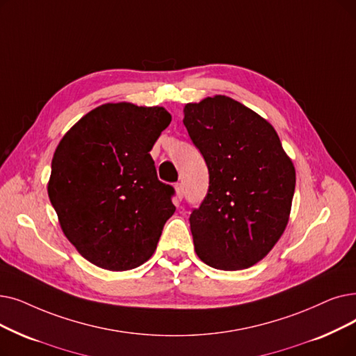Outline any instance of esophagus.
Wrapping results in <instances>:
<instances>
[{
	"mask_svg": "<svg viewBox=\"0 0 356 356\" xmlns=\"http://www.w3.org/2000/svg\"><path fill=\"white\" fill-rule=\"evenodd\" d=\"M175 189H176V202L179 204L180 202V200L183 199V186H181V184L180 183H177L176 184V186H175Z\"/></svg>",
	"mask_w": 356,
	"mask_h": 356,
	"instance_id": "1",
	"label": "esophagus"
}]
</instances>
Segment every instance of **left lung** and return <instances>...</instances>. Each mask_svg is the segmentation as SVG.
Wrapping results in <instances>:
<instances>
[{"label": "left lung", "instance_id": "obj_1", "mask_svg": "<svg viewBox=\"0 0 356 356\" xmlns=\"http://www.w3.org/2000/svg\"><path fill=\"white\" fill-rule=\"evenodd\" d=\"M183 113L209 172L207 197L189 220L195 252L215 269L250 268L284 234L296 167L270 123L240 102L216 95Z\"/></svg>", "mask_w": 356, "mask_h": 356}]
</instances>
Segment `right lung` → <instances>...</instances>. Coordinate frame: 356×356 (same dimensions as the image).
<instances>
[{
    "label": "right lung",
    "mask_w": 356,
    "mask_h": 356,
    "mask_svg": "<svg viewBox=\"0 0 356 356\" xmlns=\"http://www.w3.org/2000/svg\"><path fill=\"white\" fill-rule=\"evenodd\" d=\"M170 122L160 106L106 103L59 141L48 195L65 237L92 265L129 270L156 252L176 207L149 151Z\"/></svg>",
    "instance_id": "obj_1"
}]
</instances>
